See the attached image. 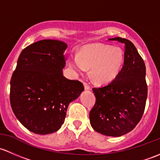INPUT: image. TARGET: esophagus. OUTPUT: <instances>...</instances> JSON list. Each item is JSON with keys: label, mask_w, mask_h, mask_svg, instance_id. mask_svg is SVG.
<instances>
[{"label": "esophagus", "mask_w": 160, "mask_h": 160, "mask_svg": "<svg viewBox=\"0 0 160 160\" xmlns=\"http://www.w3.org/2000/svg\"><path fill=\"white\" fill-rule=\"evenodd\" d=\"M83 84H84V87H85V90L90 89V85H89V84L87 83V82H84Z\"/></svg>", "instance_id": "34e87169"}]
</instances>
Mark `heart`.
Instances as JSON below:
<instances>
[{
  "mask_svg": "<svg viewBox=\"0 0 160 160\" xmlns=\"http://www.w3.org/2000/svg\"><path fill=\"white\" fill-rule=\"evenodd\" d=\"M125 62L122 49L105 44L85 46L78 55L69 58V65L78 73L91 68L92 79L98 84L111 82L119 75Z\"/></svg>",
  "mask_w": 160,
  "mask_h": 160,
  "instance_id": "obj_1",
  "label": "heart"
}]
</instances>
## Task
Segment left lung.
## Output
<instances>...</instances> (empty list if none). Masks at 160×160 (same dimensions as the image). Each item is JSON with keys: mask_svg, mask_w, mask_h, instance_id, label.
I'll list each match as a JSON object with an SVG mask.
<instances>
[{"mask_svg": "<svg viewBox=\"0 0 160 160\" xmlns=\"http://www.w3.org/2000/svg\"><path fill=\"white\" fill-rule=\"evenodd\" d=\"M125 44V62L119 75L108 85L93 88L95 104L89 113L92 127L108 136L118 137L132 131L144 112L148 88L146 65L130 41L109 39Z\"/></svg>", "mask_w": 160, "mask_h": 160, "instance_id": "left-lung-1", "label": "left lung"}]
</instances>
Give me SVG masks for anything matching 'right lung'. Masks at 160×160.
Segmentation results:
<instances>
[{
	"instance_id": "obj_1",
	"label": "right lung",
	"mask_w": 160,
	"mask_h": 160,
	"mask_svg": "<svg viewBox=\"0 0 160 160\" xmlns=\"http://www.w3.org/2000/svg\"><path fill=\"white\" fill-rule=\"evenodd\" d=\"M67 44L38 41L23 49L11 79L10 102L20 122L32 132L46 135L61 128L69 103L84 90L78 80L62 74Z\"/></svg>"
}]
</instances>
